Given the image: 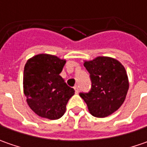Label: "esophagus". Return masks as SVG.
<instances>
[{
	"instance_id": "1",
	"label": "esophagus",
	"mask_w": 147,
	"mask_h": 147,
	"mask_svg": "<svg viewBox=\"0 0 147 147\" xmlns=\"http://www.w3.org/2000/svg\"><path fill=\"white\" fill-rule=\"evenodd\" d=\"M74 90H75V92L76 93H78V91H79V88H78V86H74Z\"/></svg>"
}]
</instances>
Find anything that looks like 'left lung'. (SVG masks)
<instances>
[{
	"label": "left lung",
	"instance_id": "obj_1",
	"mask_svg": "<svg viewBox=\"0 0 147 147\" xmlns=\"http://www.w3.org/2000/svg\"><path fill=\"white\" fill-rule=\"evenodd\" d=\"M84 67L90 74L92 88L88 93H79L94 117L105 118L121 106L129 88L127 72L117 59L98 56L85 61Z\"/></svg>",
	"mask_w": 147,
	"mask_h": 147
}]
</instances>
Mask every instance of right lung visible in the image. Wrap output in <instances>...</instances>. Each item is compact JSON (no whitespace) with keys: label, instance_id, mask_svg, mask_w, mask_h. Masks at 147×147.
<instances>
[{"label":"right lung","instance_id":"add662e5","mask_svg":"<svg viewBox=\"0 0 147 147\" xmlns=\"http://www.w3.org/2000/svg\"><path fill=\"white\" fill-rule=\"evenodd\" d=\"M65 63L55 55L39 54L25 64L24 92L31 110L40 117L51 120L61 118L74 94L59 75Z\"/></svg>","mask_w":147,"mask_h":147}]
</instances>
